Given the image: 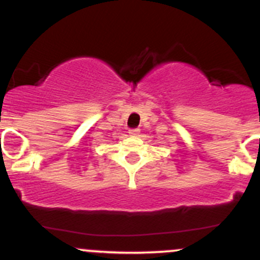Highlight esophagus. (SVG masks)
Listing matches in <instances>:
<instances>
[{
    "label": "esophagus",
    "instance_id": "1",
    "mask_svg": "<svg viewBox=\"0 0 260 260\" xmlns=\"http://www.w3.org/2000/svg\"><path fill=\"white\" fill-rule=\"evenodd\" d=\"M128 133H129L132 137H137V136L140 135V129H137V128H135V129H129V132Z\"/></svg>",
    "mask_w": 260,
    "mask_h": 260
}]
</instances>
